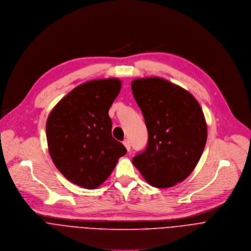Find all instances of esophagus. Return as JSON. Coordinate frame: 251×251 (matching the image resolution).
I'll list each match as a JSON object with an SVG mask.
<instances>
[{
	"mask_svg": "<svg viewBox=\"0 0 251 251\" xmlns=\"http://www.w3.org/2000/svg\"><path fill=\"white\" fill-rule=\"evenodd\" d=\"M124 145L126 146L127 151H129V150H130V142H129L128 139H125V140H124Z\"/></svg>",
	"mask_w": 251,
	"mask_h": 251,
	"instance_id": "obj_1",
	"label": "esophagus"
}]
</instances>
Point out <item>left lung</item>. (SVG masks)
Instances as JSON below:
<instances>
[{"label": "left lung", "instance_id": "1", "mask_svg": "<svg viewBox=\"0 0 251 251\" xmlns=\"http://www.w3.org/2000/svg\"><path fill=\"white\" fill-rule=\"evenodd\" d=\"M131 91L143 115L148 140L133 165L153 187L185 180L198 164L207 141V125L196 99L161 78L136 79Z\"/></svg>", "mask_w": 251, "mask_h": 251}]
</instances>
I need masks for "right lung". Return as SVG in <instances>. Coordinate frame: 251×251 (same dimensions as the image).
Returning a JSON list of instances; mask_svg holds the SVG:
<instances>
[{"instance_id": "obj_1", "label": "right lung", "mask_w": 251, "mask_h": 251, "mask_svg": "<svg viewBox=\"0 0 251 251\" xmlns=\"http://www.w3.org/2000/svg\"><path fill=\"white\" fill-rule=\"evenodd\" d=\"M121 87L116 78L86 82L65 96L47 119L50 156L64 177L78 186L99 187L126 153L112 135L109 117Z\"/></svg>"}]
</instances>
